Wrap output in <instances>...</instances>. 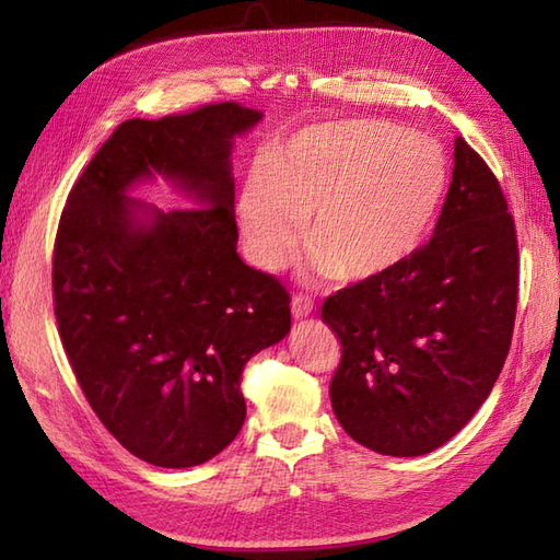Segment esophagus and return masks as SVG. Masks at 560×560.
<instances>
[{"instance_id":"34e87169","label":"esophagus","mask_w":560,"mask_h":560,"mask_svg":"<svg viewBox=\"0 0 560 560\" xmlns=\"http://www.w3.org/2000/svg\"><path fill=\"white\" fill-rule=\"evenodd\" d=\"M291 311H293V317H295V319H303V317H307V315H313L315 303H313L311 299H307V295L299 293V295H293Z\"/></svg>"}]
</instances>
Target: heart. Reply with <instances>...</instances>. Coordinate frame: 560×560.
<instances>
[{"label":"heart","mask_w":560,"mask_h":560,"mask_svg":"<svg viewBox=\"0 0 560 560\" xmlns=\"http://www.w3.org/2000/svg\"><path fill=\"white\" fill-rule=\"evenodd\" d=\"M447 185L438 141L377 117H353L301 129L271 153L267 168L249 171L237 219L261 269L287 267L305 233L313 273L365 281L421 245Z\"/></svg>","instance_id":"obj_1"}]
</instances>
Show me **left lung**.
<instances>
[{"mask_svg":"<svg viewBox=\"0 0 560 560\" xmlns=\"http://www.w3.org/2000/svg\"><path fill=\"white\" fill-rule=\"evenodd\" d=\"M515 221L489 165L455 141L433 237L383 277L337 291L323 319L341 341L331 409L389 457L445 445L491 395L517 311Z\"/></svg>","mask_w":560,"mask_h":560,"instance_id":"1","label":"left lung"}]
</instances>
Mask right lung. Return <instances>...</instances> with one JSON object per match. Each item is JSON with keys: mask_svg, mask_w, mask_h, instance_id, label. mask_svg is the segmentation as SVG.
Here are the masks:
<instances>
[{"mask_svg": "<svg viewBox=\"0 0 560 560\" xmlns=\"http://www.w3.org/2000/svg\"><path fill=\"white\" fill-rule=\"evenodd\" d=\"M261 113L213 103L127 120L83 168L57 225L52 299L83 397L122 447L185 469L245 421V363L291 329V295L235 253L233 137ZM163 174L197 208L127 198Z\"/></svg>", "mask_w": 560, "mask_h": 560, "instance_id": "1", "label": "right lung"}]
</instances>
